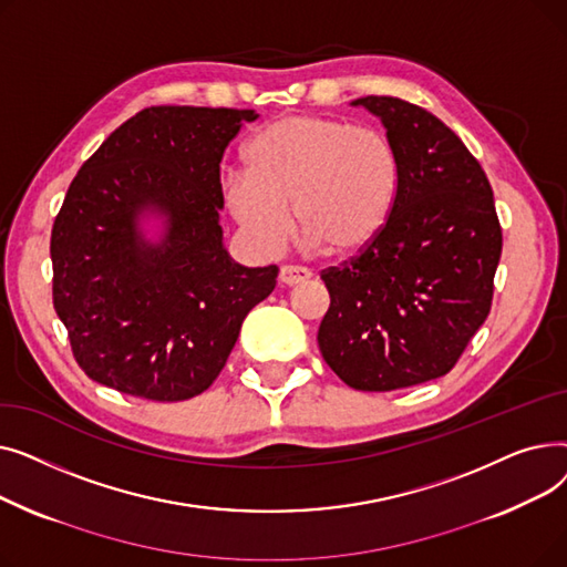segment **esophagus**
<instances>
[{"label":"esophagus","mask_w":567,"mask_h":567,"mask_svg":"<svg viewBox=\"0 0 567 567\" xmlns=\"http://www.w3.org/2000/svg\"><path fill=\"white\" fill-rule=\"evenodd\" d=\"M310 278H312V274L308 271V268H303V266H282L280 268V282L287 285V287L306 282Z\"/></svg>","instance_id":"esophagus-1"}]
</instances>
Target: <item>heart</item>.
<instances>
[{"label": "heart", "instance_id": "obj_1", "mask_svg": "<svg viewBox=\"0 0 567 567\" xmlns=\"http://www.w3.org/2000/svg\"><path fill=\"white\" fill-rule=\"evenodd\" d=\"M246 169L223 178L227 212L261 252H278L296 223L312 248L336 259L365 252L389 225L398 190L395 144L347 118L296 114L246 144Z\"/></svg>", "mask_w": 567, "mask_h": 567}]
</instances>
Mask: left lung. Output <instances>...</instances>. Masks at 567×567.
Returning <instances> with one entry per match:
<instances>
[{
	"instance_id": "obj_1",
	"label": "left lung",
	"mask_w": 567,
	"mask_h": 567,
	"mask_svg": "<svg viewBox=\"0 0 567 567\" xmlns=\"http://www.w3.org/2000/svg\"><path fill=\"white\" fill-rule=\"evenodd\" d=\"M351 105L381 118L400 190L377 241L321 274L317 342L347 385L383 393L453 370L489 315L503 238L481 163L441 118L393 96Z\"/></svg>"
}]
</instances>
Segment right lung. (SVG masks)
<instances>
[{"label":"right lung","instance_id":"obj_1","mask_svg":"<svg viewBox=\"0 0 567 567\" xmlns=\"http://www.w3.org/2000/svg\"><path fill=\"white\" fill-rule=\"evenodd\" d=\"M255 110L158 105L118 126L54 218L52 301L89 379L154 402L216 381L278 266L236 264L220 227V161ZM148 217L162 220L146 237Z\"/></svg>","mask_w":567,"mask_h":567}]
</instances>
